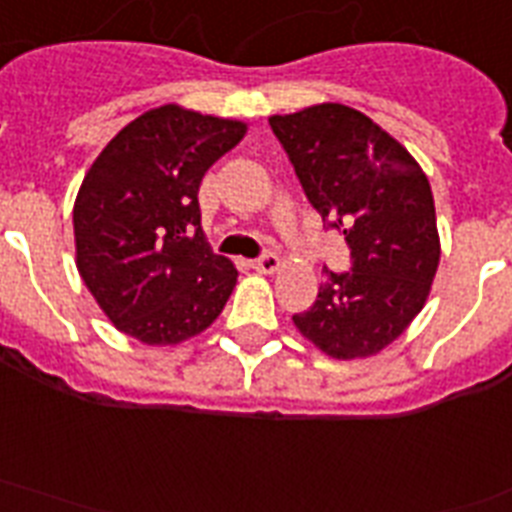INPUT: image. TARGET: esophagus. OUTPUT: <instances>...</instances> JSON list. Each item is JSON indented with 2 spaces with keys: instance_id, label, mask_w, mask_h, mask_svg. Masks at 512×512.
<instances>
[{
  "instance_id": "obj_1",
  "label": "esophagus",
  "mask_w": 512,
  "mask_h": 512,
  "mask_svg": "<svg viewBox=\"0 0 512 512\" xmlns=\"http://www.w3.org/2000/svg\"><path fill=\"white\" fill-rule=\"evenodd\" d=\"M251 266L261 274H272V272H277V269H280V259H277L272 251H264L259 259L251 261Z\"/></svg>"
}]
</instances>
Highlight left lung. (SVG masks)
Instances as JSON below:
<instances>
[{
    "label": "left lung",
    "instance_id": "1",
    "mask_svg": "<svg viewBox=\"0 0 512 512\" xmlns=\"http://www.w3.org/2000/svg\"><path fill=\"white\" fill-rule=\"evenodd\" d=\"M308 204L350 251L348 272L324 266L314 306L293 316L327 356L366 358L424 308L439 264L434 198L424 170L366 114L319 104L269 117Z\"/></svg>",
    "mask_w": 512,
    "mask_h": 512
}]
</instances>
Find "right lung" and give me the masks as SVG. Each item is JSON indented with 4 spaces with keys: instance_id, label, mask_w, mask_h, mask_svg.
Here are the masks:
<instances>
[{
    "instance_id": "obj_1",
    "label": "right lung",
    "mask_w": 512,
    "mask_h": 512,
    "mask_svg": "<svg viewBox=\"0 0 512 512\" xmlns=\"http://www.w3.org/2000/svg\"><path fill=\"white\" fill-rule=\"evenodd\" d=\"M243 135V122L167 104L91 164L73 209L78 272L120 332L175 345L222 314L238 272L206 246L198 188Z\"/></svg>"
}]
</instances>
